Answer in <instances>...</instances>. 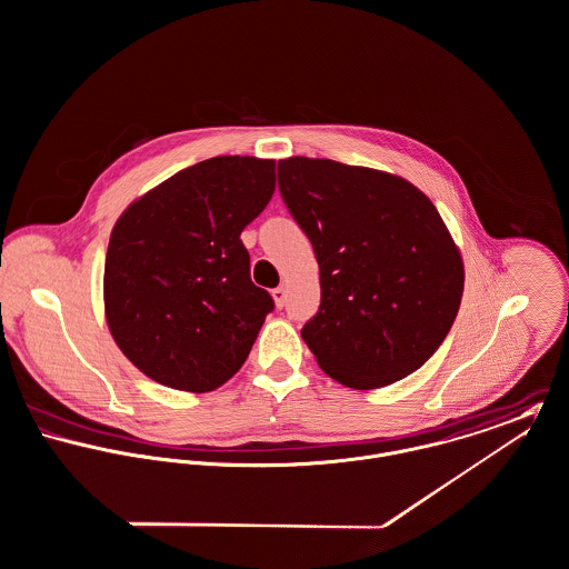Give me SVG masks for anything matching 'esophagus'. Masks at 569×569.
<instances>
[{
	"mask_svg": "<svg viewBox=\"0 0 569 569\" xmlns=\"http://www.w3.org/2000/svg\"><path fill=\"white\" fill-rule=\"evenodd\" d=\"M286 297H288V292H286L283 286H279V288L272 290V299H274V306H277V308H283V306H286Z\"/></svg>",
	"mask_w": 569,
	"mask_h": 569,
	"instance_id": "1",
	"label": "esophagus"
}]
</instances>
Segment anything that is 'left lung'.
Returning <instances> with one entry per match:
<instances>
[{
  "mask_svg": "<svg viewBox=\"0 0 569 569\" xmlns=\"http://www.w3.org/2000/svg\"><path fill=\"white\" fill-rule=\"evenodd\" d=\"M279 191L321 270V306L301 330L321 369L351 389L420 369L463 292V261L433 202L400 176L303 156L279 160Z\"/></svg>",
  "mask_w": 569,
  "mask_h": 569,
  "instance_id": "8db88e82",
  "label": "left lung"
}]
</instances>
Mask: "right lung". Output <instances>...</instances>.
I'll use <instances>...</instances> for the list:
<instances>
[{"label": "right lung", "mask_w": 569, "mask_h": 569, "mask_svg": "<svg viewBox=\"0 0 569 569\" xmlns=\"http://www.w3.org/2000/svg\"><path fill=\"white\" fill-rule=\"evenodd\" d=\"M274 193V160L187 167L116 220L103 277L120 351L151 380L204 393L239 371L272 297L250 281L239 234Z\"/></svg>", "instance_id": "right-lung-1"}]
</instances>
